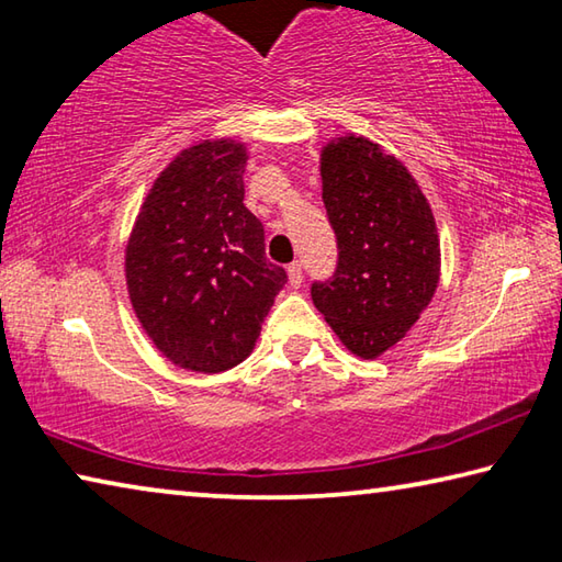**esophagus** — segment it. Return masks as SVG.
I'll list each match as a JSON object with an SVG mask.
<instances>
[{
  "label": "esophagus",
  "mask_w": 562,
  "mask_h": 562,
  "mask_svg": "<svg viewBox=\"0 0 562 562\" xmlns=\"http://www.w3.org/2000/svg\"><path fill=\"white\" fill-rule=\"evenodd\" d=\"M288 278H290L292 288H300V284H302V265L300 262L288 265Z\"/></svg>",
  "instance_id": "obj_1"
}]
</instances>
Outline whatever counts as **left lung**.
<instances>
[{
  "label": "left lung",
  "instance_id": "left-lung-1",
  "mask_svg": "<svg viewBox=\"0 0 562 562\" xmlns=\"http://www.w3.org/2000/svg\"><path fill=\"white\" fill-rule=\"evenodd\" d=\"M322 201L337 268L312 282V302L341 345L374 359L412 329L439 284L434 213L402 160L359 136L322 150Z\"/></svg>",
  "mask_w": 562,
  "mask_h": 562
}]
</instances>
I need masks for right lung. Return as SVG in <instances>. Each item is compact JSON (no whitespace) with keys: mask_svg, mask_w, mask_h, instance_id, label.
Returning a JSON list of instances; mask_svg holds the SVG:
<instances>
[{"mask_svg":"<svg viewBox=\"0 0 562 562\" xmlns=\"http://www.w3.org/2000/svg\"><path fill=\"white\" fill-rule=\"evenodd\" d=\"M245 148L205 140L150 188L126 247V282L154 345L217 374L250 355L288 272L265 258V227L243 205Z\"/></svg>","mask_w":562,"mask_h":562,"instance_id":"obj_1","label":"right lung"}]
</instances>
